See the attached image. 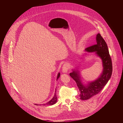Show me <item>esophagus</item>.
I'll return each mask as SVG.
<instances>
[{"label":"esophagus","instance_id":"obj_1","mask_svg":"<svg viewBox=\"0 0 123 123\" xmlns=\"http://www.w3.org/2000/svg\"><path fill=\"white\" fill-rule=\"evenodd\" d=\"M68 69V65L67 64H64L62 67V72L63 73H67Z\"/></svg>","mask_w":123,"mask_h":123}]
</instances>
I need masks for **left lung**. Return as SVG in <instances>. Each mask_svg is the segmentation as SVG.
<instances>
[{
	"mask_svg": "<svg viewBox=\"0 0 123 123\" xmlns=\"http://www.w3.org/2000/svg\"><path fill=\"white\" fill-rule=\"evenodd\" d=\"M96 44L86 48L85 51L87 52H94L102 60L103 71L100 76L94 81L88 82L87 84L83 82L80 71L76 68L72 69L73 72L69 75L76 83L80 91L79 96L82 100L89 99L99 93L110 79L112 72V65L106 42L99 33L96 37ZM87 55L84 54V55Z\"/></svg>",
	"mask_w": 123,
	"mask_h": 123,
	"instance_id": "left-lung-1",
	"label": "left lung"
}]
</instances>
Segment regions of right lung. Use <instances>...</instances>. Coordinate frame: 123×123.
Returning a JSON list of instances; mask_svg holds the SVG:
<instances>
[{"label":"right lung","instance_id":"add662e5","mask_svg":"<svg viewBox=\"0 0 123 123\" xmlns=\"http://www.w3.org/2000/svg\"><path fill=\"white\" fill-rule=\"evenodd\" d=\"M60 73H59L57 74V79H56V80H58V79L60 77ZM56 89H55V95H54V96L53 97V98H52L48 102L44 104H42L43 106H46V105H49V106H51V105H53L54 104H55L57 101V97L56 96ZM36 105H38V104H36ZM41 106V105H39Z\"/></svg>","mask_w":123,"mask_h":123}]
</instances>
